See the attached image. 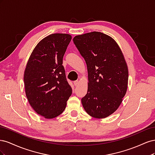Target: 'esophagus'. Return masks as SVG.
Instances as JSON below:
<instances>
[{
  "label": "esophagus",
  "instance_id": "34e87169",
  "mask_svg": "<svg viewBox=\"0 0 155 155\" xmlns=\"http://www.w3.org/2000/svg\"><path fill=\"white\" fill-rule=\"evenodd\" d=\"M79 81H75L74 82V85L75 86H78V85H79Z\"/></svg>",
  "mask_w": 155,
  "mask_h": 155
}]
</instances>
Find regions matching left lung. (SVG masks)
I'll list each match as a JSON object with an SVG mask.
<instances>
[{"mask_svg": "<svg viewBox=\"0 0 155 155\" xmlns=\"http://www.w3.org/2000/svg\"><path fill=\"white\" fill-rule=\"evenodd\" d=\"M73 41L88 70L83 107L94 118H106L118 109L127 89L128 68L122 51L111 37L101 32L77 35Z\"/></svg>", "mask_w": 155, "mask_h": 155, "instance_id": "8db88e82", "label": "left lung"}]
</instances>
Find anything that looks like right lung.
<instances>
[{
  "instance_id": "obj_1",
  "label": "right lung",
  "mask_w": 155,
  "mask_h": 155,
  "mask_svg": "<svg viewBox=\"0 0 155 155\" xmlns=\"http://www.w3.org/2000/svg\"><path fill=\"white\" fill-rule=\"evenodd\" d=\"M72 37L51 34L42 39L33 50L25 70L27 99L37 114L51 119L66 108L72 93L63 66V58Z\"/></svg>"
}]
</instances>
